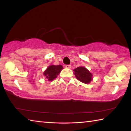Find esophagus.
<instances>
[{
	"label": "esophagus",
	"mask_w": 131,
	"mask_h": 131,
	"mask_svg": "<svg viewBox=\"0 0 131 131\" xmlns=\"http://www.w3.org/2000/svg\"><path fill=\"white\" fill-rule=\"evenodd\" d=\"M71 67H72V66H71L70 65H66L65 66V68H67V69H70Z\"/></svg>",
	"instance_id": "1"
}]
</instances>
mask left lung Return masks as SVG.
<instances>
[{"label":"left lung","instance_id":"obj_1","mask_svg":"<svg viewBox=\"0 0 131 131\" xmlns=\"http://www.w3.org/2000/svg\"><path fill=\"white\" fill-rule=\"evenodd\" d=\"M76 79L84 84H90L92 80V74L84 66H79L73 70Z\"/></svg>","mask_w":131,"mask_h":131}]
</instances>
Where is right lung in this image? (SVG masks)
<instances>
[{
  "mask_svg": "<svg viewBox=\"0 0 131 131\" xmlns=\"http://www.w3.org/2000/svg\"><path fill=\"white\" fill-rule=\"evenodd\" d=\"M62 69L63 67L61 65H50L44 70L43 75L48 80V81H52L57 78Z\"/></svg>",
  "mask_w": 131,
  "mask_h": 131,
  "instance_id": "1",
  "label": "right lung"
}]
</instances>
